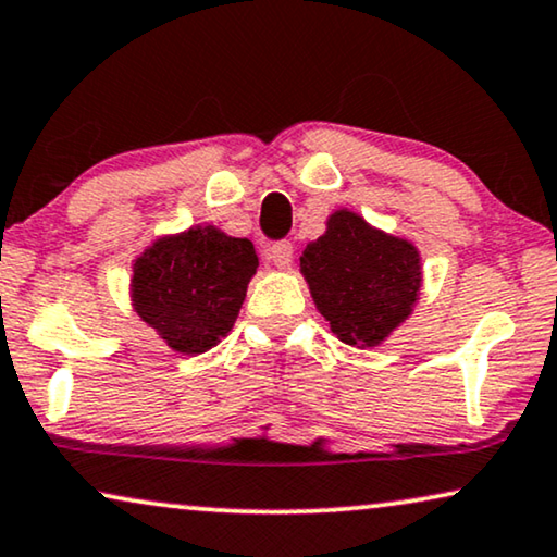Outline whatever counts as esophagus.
I'll use <instances>...</instances> for the list:
<instances>
[{
	"label": "esophagus",
	"mask_w": 557,
	"mask_h": 557,
	"mask_svg": "<svg viewBox=\"0 0 557 557\" xmlns=\"http://www.w3.org/2000/svg\"><path fill=\"white\" fill-rule=\"evenodd\" d=\"M265 256H269V261L273 265L286 269V265H292V261H294V246L288 244V240H278V244H273L269 251H265Z\"/></svg>",
	"instance_id": "obj_1"
}]
</instances>
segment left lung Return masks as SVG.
Wrapping results in <instances>:
<instances>
[{
  "mask_svg": "<svg viewBox=\"0 0 557 557\" xmlns=\"http://www.w3.org/2000/svg\"><path fill=\"white\" fill-rule=\"evenodd\" d=\"M301 273L313 304L344 344L369 349L412 317L422 288V259L412 240L369 225L338 208L324 236L306 244Z\"/></svg>",
  "mask_w": 557,
  "mask_h": 557,
  "instance_id": "8db88e82",
  "label": "left lung"
}]
</instances>
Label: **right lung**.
<instances>
[{
	"label": "right lung",
	"instance_id": "add662e5",
	"mask_svg": "<svg viewBox=\"0 0 557 557\" xmlns=\"http://www.w3.org/2000/svg\"><path fill=\"white\" fill-rule=\"evenodd\" d=\"M256 269L248 238L215 225L168 233L133 263V309L173 351L196 357L228 336Z\"/></svg>",
	"mask_w": 557,
	"mask_h": 557
}]
</instances>
